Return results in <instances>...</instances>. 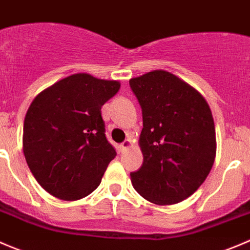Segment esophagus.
I'll use <instances>...</instances> for the list:
<instances>
[{
  "label": "esophagus",
  "mask_w": 250,
  "mask_h": 250,
  "mask_svg": "<svg viewBox=\"0 0 250 250\" xmlns=\"http://www.w3.org/2000/svg\"><path fill=\"white\" fill-rule=\"evenodd\" d=\"M130 146H131V142H130V140H125L124 142H123L122 145L119 146V148H120V150H122V152H123V150L127 149V148L130 147Z\"/></svg>",
  "instance_id": "esophagus-1"
}]
</instances>
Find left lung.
<instances>
[{
  "mask_svg": "<svg viewBox=\"0 0 250 250\" xmlns=\"http://www.w3.org/2000/svg\"><path fill=\"white\" fill-rule=\"evenodd\" d=\"M142 109V167L131 172L136 191L159 206L188 198L209 175L215 125L203 96L174 74L154 70L130 80Z\"/></svg>",
  "mask_w": 250,
  "mask_h": 250,
  "instance_id": "obj_1",
  "label": "left lung"
}]
</instances>
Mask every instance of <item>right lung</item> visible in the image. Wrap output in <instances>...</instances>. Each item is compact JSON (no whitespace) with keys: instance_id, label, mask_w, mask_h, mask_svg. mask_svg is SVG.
<instances>
[{"instance_id":"obj_1","label":"right lung","mask_w":250,"mask_h":250,"mask_svg":"<svg viewBox=\"0 0 250 250\" xmlns=\"http://www.w3.org/2000/svg\"><path fill=\"white\" fill-rule=\"evenodd\" d=\"M120 88L114 80L74 74L35 97L24 120L26 163L44 191L63 201L92 193L117 155L101 108Z\"/></svg>"}]
</instances>
